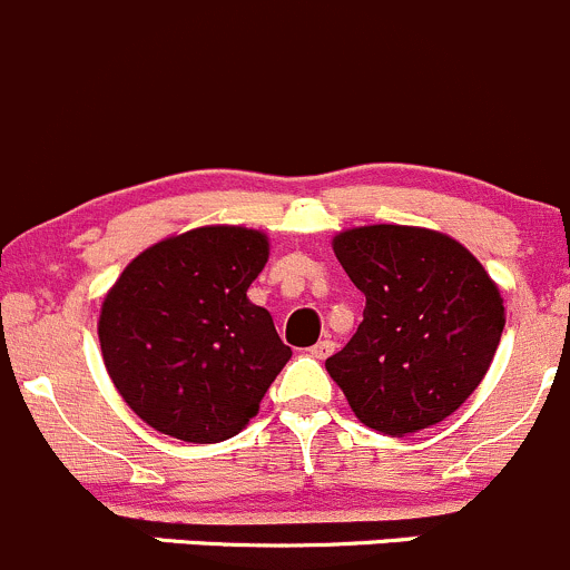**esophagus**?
<instances>
[{
	"mask_svg": "<svg viewBox=\"0 0 570 570\" xmlns=\"http://www.w3.org/2000/svg\"><path fill=\"white\" fill-rule=\"evenodd\" d=\"M308 353H312L314 358H328L331 353H334V342H331V340H320L317 345L308 347Z\"/></svg>",
	"mask_w": 570,
	"mask_h": 570,
	"instance_id": "obj_1",
	"label": "esophagus"
}]
</instances>
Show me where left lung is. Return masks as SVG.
Here are the masks:
<instances>
[{
  "label": "left lung",
  "instance_id": "8db88e82",
  "mask_svg": "<svg viewBox=\"0 0 570 570\" xmlns=\"http://www.w3.org/2000/svg\"><path fill=\"white\" fill-rule=\"evenodd\" d=\"M364 320L325 370L353 414L390 438L440 423L482 384L504 331V297L479 258L414 225H362L334 236Z\"/></svg>",
  "mask_w": 570,
  "mask_h": 570
}]
</instances>
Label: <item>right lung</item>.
I'll return each instance as SVG.
<instances>
[{
  "instance_id": "right-lung-1",
  "label": "right lung",
  "mask_w": 570,
  "mask_h": 570,
  "mask_svg": "<svg viewBox=\"0 0 570 570\" xmlns=\"http://www.w3.org/2000/svg\"><path fill=\"white\" fill-rule=\"evenodd\" d=\"M267 234L203 225L138 253L99 308V347L127 406L184 443H223L258 414L292 351L247 297Z\"/></svg>"
}]
</instances>
